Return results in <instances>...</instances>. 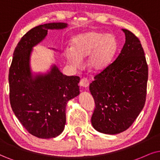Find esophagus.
Here are the masks:
<instances>
[{
    "label": "esophagus",
    "instance_id": "obj_1",
    "mask_svg": "<svg viewBox=\"0 0 160 160\" xmlns=\"http://www.w3.org/2000/svg\"><path fill=\"white\" fill-rule=\"evenodd\" d=\"M88 85H89V81H88V80L87 78H83L80 80V86L83 87V88H87V87L88 86Z\"/></svg>",
    "mask_w": 160,
    "mask_h": 160
}]
</instances>
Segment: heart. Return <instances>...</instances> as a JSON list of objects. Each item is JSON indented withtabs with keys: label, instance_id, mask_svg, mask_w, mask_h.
<instances>
[{
	"label": "heart",
	"instance_id": "b5f03b06",
	"mask_svg": "<svg viewBox=\"0 0 160 160\" xmlns=\"http://www.w3.org/2000/svg\"><path fill=\"white\" fill-rule=\"evenodd\" d=\"M114 36L95 31L81 32L72 39L71 48H66L65 56L74 66L81 64V59L88 56V65L91 69L100 71L112 60L117 50Z\"/></svg>",
	"mask_w": 160,
	"mask_h": 160
}]
</instances>
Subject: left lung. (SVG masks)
<instances>
[{
	"instance_id": "left-lung-1",
	"label": "left lung",
	"mask_w": 160,
	"mask_h": 160,
	"mask_svg": "<svg viewBox=\"0 0 160 160\" xmlns=\"http://www.w3.org/2000/svg\"><path fill=\"white\" fill-rule=\"evenodd\" d=\"M122 31L125 43L120 54L89 85L96 105L92 125L102 134H117L127 130L145 102L148 70L144 50L132 32Z\"/></svg>"
}]
</instances>
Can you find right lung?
Returning a JSON list of instances; mask_svg holds the SVG:
<instances>
[{"label": "right lung", "mask_w": 160, "mask_h": 160, "mask_svg": "<svg viewBox=\"0 0 160 160\" xmlns=\"http://www.w3.org/2000/svg\"><path fill=\"white\" fill-rule=\"evenodd\" d=\"M68 26L49 23L35 26L24 35L13 53L9 74L10 104L24 128L38 138L61 134L67 102L80 94V78L65 75L56 63L44 73L33 72L31 67L33 48L45 39L48 30L64 29Z\"/></svg>", "instance_id": "right-lung-1"}]
</instances>
